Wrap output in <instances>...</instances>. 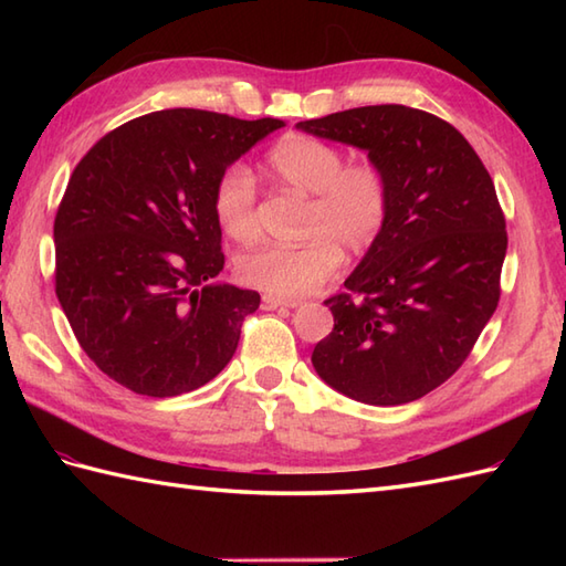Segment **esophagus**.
Here are the masks:
<instances>
[{
    "label": "esophagus",
    "mask_w": 566,
    "mask_h": 566,
    "mask_svg": "<svg viewBox=\"0 0 566 566\" xmlns=\"http://www.w3.org/2000/svg\"><path fill=\"white\" fill-rule=\"evenodd\" d=\"M298 298H282V296H274V294H264L262 296V308H280V306H286V308H296Z\"/></svg>",
    "instance_id": "1"
}]
</instances>
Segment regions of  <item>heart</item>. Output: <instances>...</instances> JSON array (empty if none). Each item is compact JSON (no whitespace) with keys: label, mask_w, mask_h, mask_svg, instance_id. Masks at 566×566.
Returning <instances> with one entry per match:
<instances>
[{"label":"heart","mask_w":566,"mask_h":566,"mask_svg":"<svg viewBox=\"0 0 566 566\" xmlns=\"http://www.w3.org/2000/svg\"><path fill=\"white\" fill-rule=\"evenodd\" d=\"M270 165L284 185L311 195L308 240L250 248L238 258V274L255 290L296 298L340 270L343 248L359 255L377 243L389 223L391 185L379 165L347 163L338 146L306 134L276 143ZM211 201L216 221L233 240L245 243L260 233L255 175L245 163L223 167Z\"/></svg>","instance_id":"heart-1"}]
</instances>
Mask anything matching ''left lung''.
Returning <instances> with one entry per match:
<instances>
[{"mask_svg":"<svg viewBox=\"0 0 566 566\" xmlns=\"http://www.w3.org/2000/svg\"><path fill=\"white\" fill-rule=\"evenodd\" d=\"M296 128L367 150L391 185L389 223L326 298L333 331L311 363L355 401H416L462 367L499 306L509 233L491 175L452 124L403 104Z\"/></svg>","mask_w":566,"mask_h":566,"instance_id":"8db88e82","label":"left lung"}]
</instances>
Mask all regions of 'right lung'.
<instances>
[{"label": "right lung", "mask_w": 566, "mask_h": 566, "mask_svg": "<svg viewBox=\"0 0 566 566\" xmlns=\"http://www.w3.org/2000/svg\"><path fill=\"white\" fill-rule=\"evenodd\" d=\"M280 118L165 109L130 118L77 163L53 223L55 294L80 347L140 396H179L233 357L260 294L223 270L213 185Z\"/></svg>", "instance_id": "obj_1"}]
</instances>
